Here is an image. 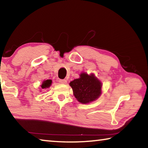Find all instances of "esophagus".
I'll return each instance as SVG.
<instances>
[{"mask_svg":"<svg viewBox=\"0 0 148 148\" xmlns=\"http://www.w3.org/2000/svg\"><path fill=\"white\" fill-rule=\"evenodd\" d=\"M59 82L60 84H66L67 81L66 79H59Z\"/></svg>","mask_w":148,"mask_h":148,"instance_id":"1","label":"esophagus"}]
</instances>
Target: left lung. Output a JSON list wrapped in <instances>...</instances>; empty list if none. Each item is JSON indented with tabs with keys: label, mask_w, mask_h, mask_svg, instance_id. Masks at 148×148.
<instances>
[{
	"label": "left lung",
	"mask_w": 148,
	"mask_h": 148,
	"mask_svg": "<svg viewBox=\"0 0 148 148\" xmlns=\"http://www.w3.org/2000/svg\"><path fill=\"white\" fill-rule=\"evenodd\" d=\"M74 97L79 102L89 103L99 98L101 94L102 84L93 74L82 73L78 79L70 83Z\"/></svg>",
	"instance_id": "8db88e82"
}]
</instances>
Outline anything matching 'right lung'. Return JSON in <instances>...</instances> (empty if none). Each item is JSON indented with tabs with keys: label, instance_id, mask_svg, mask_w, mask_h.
Here are the masks:
<instances>
[{
	"label": "right lung",
	"instance_id": "right-lung-1",
	"mask_svg": "<svg viewBox=\"0 0 148 148\" xmlns=\"http://www.w3.org/2000/svg\"><path fill=\"white\" fill-rule=\"evenodd\" d=\"M52 83V81L51 79H47V80H45V81L43 82V83H42L41 87L42 89H46V88H48V87H50L51 86V84Z\"/></svg>",
	"mask_w": 148,
	"mask_h": 148
}]
</instances>
